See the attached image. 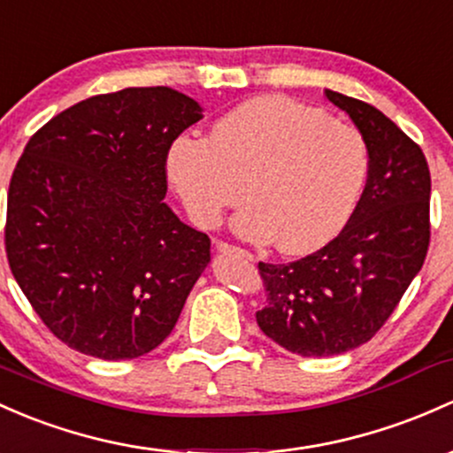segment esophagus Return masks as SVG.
<instances>
[{"label":"esophagus","instance_id":"obj_1","mask_svg":"<svg viewBox=\"0 0 453 453\" xmlns=\"http://www.w3.org/2000/svg\"><path fill=\"white\" fill-rule=\"evenodd\" d=\"M216 248H218V252H222V255H231V252H235V255L250 257V255H248L246 250H242V248L231 246V244H228V242H222V240H218V242H216Z\"/></svg>","mask_w":453,"mask_h":453}]
</instances>
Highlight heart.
Listing matches in <instances>:
<instances>
[{
    "instance_id": "heart-1",
    "label": "heart",
    "mask_w": 453,
    "mask_h": 453,
    "mask_svg": "<svg viewBox=\"0 0 453 453\" xmlns=\"http://www.w3.org/2000/svg\"><path fill=\"white\" fill-rule=\"evenodd\" d=\"M166 173L198 226H218L246 194L252 201L231 220L237 235L304 255L333 242L354 216L369 149L361 131L324 110L264 95L226 111L207 138H174Z\"/></svg>"
}]
</instances>
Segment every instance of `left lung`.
I'll return each mask as SVG.
<instances>
[{
  "label": "left lung",
  "mask_w": 453,
  "mask_h": 453,
  "mask_svg": "<svg viewBox=\"0 0 453 453\" xmlns=\"http://www.w3.org/2000/svg\"><path fill=\"white\" fill-rule=\"evenodd\" d=\"M369 149V179L345 228L304 259L259 264L265 304L257 324L300 357H334L367 343L419 274L430 244L426 155L365 101L326 90Z\"/></svg>",
  "instance_id": "obj_1"
}]
</instances>
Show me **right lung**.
<instances>
[{
  "label": "right lung",
  "instance_id": "obj_1",
  "mask_svg": "<svg viewBox=\"0 0 453 453\" xmlns=\"http://www.w3.org/2000/svg\"><path fill=\"white\" fill-rule=\"evenodd\" d=\"M203 119L166 86L90 96L32 135L8 189L12 276L60 342L127 361L173 333L209 237L164 203L166 153Z\"/></svg>",
  "mask_w": 453,
  "mask_h": 453
}]
</instances>
